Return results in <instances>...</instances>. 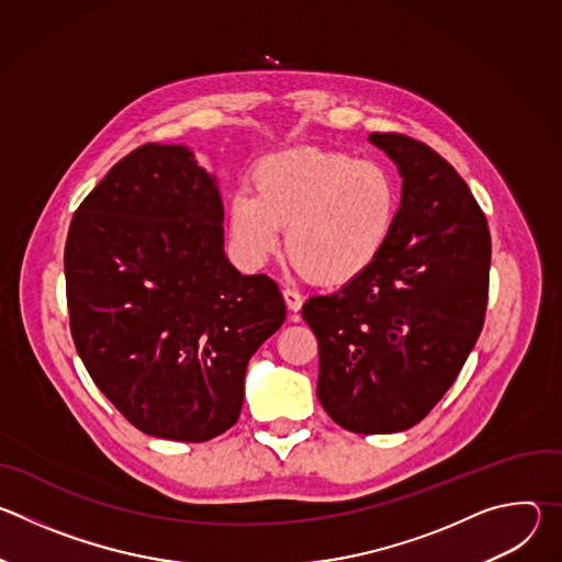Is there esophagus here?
<instances>
[{"mask_svg": "<svg viewBox=\"0 0 562 562\" xmlns=\"http://www.w3.org/2000/svg\"><path fill=\"white\" fill-rule=\"evenodd\" d=\"M282 295H284V302H286L289 311H293V313H295V311H300V308H302L304 297H302L295 289H289V286H286V289L282 291Z\"/></svg>", "mask_w": 562, "mask_h": 562, "instance_id": "34e87169", "label": "esophagus"}]
</instances>
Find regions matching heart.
Wrapping results in <instances>:
<instances>
[{
    "label": "heart",
    "mask_w": 562,
    "mask_h": 562,
    "mask_svg": "<svg viewBox=\"0 0 562 562\" xmlns=\"http://www.w3.org/2000/svg\"><path fill=\"white\" fill-rule=\"evenodd\" d=\"M254 193L237 191L226 211L235 256L260 269L280 249L325 286L367 273L389 247L403 193L395 176L345 153L291 148L262 157L251 173Z\"/></svg>",
    "instance_id": "obj_1"
}]
</instances>
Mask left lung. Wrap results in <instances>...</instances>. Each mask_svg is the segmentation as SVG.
<instances>
[{
	"label": "left lung",
	"mask_w": 562,
	"mask_h": 562,
	"mask_svg": "<svg viewBox=\"0 0 562 562\" xmlns=\"http://www.w3.org/2000/svg\"><path fill=\"white\" fill-rule=\"evenodd\" d=\"M403 178L380 260L302 317L317 338V400L353 434L418 425L458 378L485 323L492 237L464 180L427 144L371 133Z\"/></svg>",
	"instance_id": "8db88e82"
}]
</instances>
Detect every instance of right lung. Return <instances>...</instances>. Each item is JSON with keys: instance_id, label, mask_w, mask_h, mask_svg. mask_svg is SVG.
Segmentation results:
<instances>
[{"instance_id": "obj_1", "label": "right lung", "mask_w": 562, "mask_h": 562, "mask_svg": "<svg viewBox=\"0 0 562 562\" xmlns=\"http://www.w3.org/2000/svg\"><path fill=\"white\" fill-rule=\"evenodd\" d=\"M215 178L182 144L128 153L72 215L70 334L98 389L139 431L204 442L231 429L251 356L286 317L278 284L224 254Z\"/></svg>"}]
</instances>
